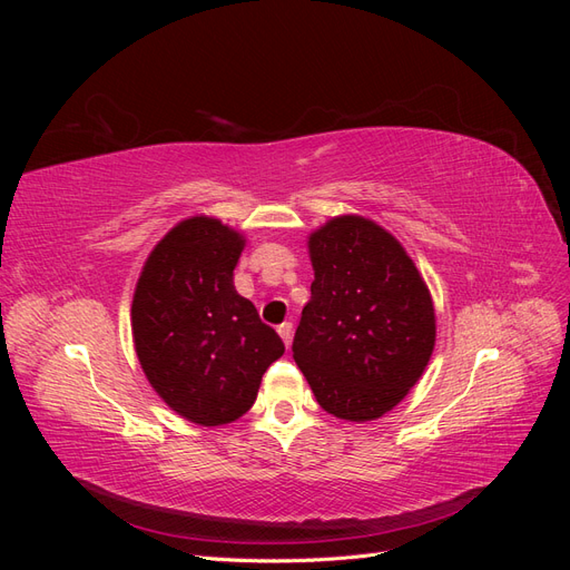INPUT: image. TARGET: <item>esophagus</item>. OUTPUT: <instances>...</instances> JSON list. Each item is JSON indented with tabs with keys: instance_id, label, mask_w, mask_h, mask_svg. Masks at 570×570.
Instances as JSON below:
<instances>
[{
	"instance_id": "1",
	"label": "esophagus",
	"mask_w": 570,
	"mask_h": 570,
	"mask_svg": "<svg viewBox=\"0 0 570 570\" xmlns=\"http://www.w3.org/2000/svg\"><path fill=\"white\" fill-rule=\"evenodd\" d=\"M278 335L283 337L285 347H289V342H292V323H289V321H285V323L278 325Z\"/></svg>"
}]
</instances>
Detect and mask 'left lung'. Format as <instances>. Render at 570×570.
Returning <instances> with one entry per match:
<instances>
[{"mask_svg": "<svg viewBox=\"0 0 570 570\" xmlns=\"http://www.w3.org/2000/svg\"><path fill=\"white\" fill-rule=\"evenodd\" d=\"M312 299L292 356L335 419L385 416L419 383L435 350V306L400 239L344 214L308 235Z\"/></svg>", "mask_w": 570, "mask_h": 570, "instance_id": "8db88e82", "label": "left lung"}]
</instances>
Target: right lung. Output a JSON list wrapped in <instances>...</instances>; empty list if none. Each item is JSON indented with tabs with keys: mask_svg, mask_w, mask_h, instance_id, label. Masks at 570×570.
<instances>
[{
	"mask_svg": "<svg viewBox=\"0 0 570 570\" xmlns=\"http://www.w3.org/2000/svg\"><path fill=\"white\" fill-rule=\"evenodd\" d=\"M245 235L214 216L176 223L147 256L130 325L137 361L168 409L189 423L237 421L285 344L237 295Z\"/></svg>",
	"mask_w": 570,
	"mask_h": 570,
	"instance_id": "right-lung-1",
	"label": "right lung"
}]
</instances>
